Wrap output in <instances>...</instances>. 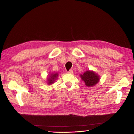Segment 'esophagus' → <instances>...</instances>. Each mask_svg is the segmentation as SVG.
<instances>
[{
    "label": "esophagus",
    "mask_w": 134,
    "mask_h": 134,
    "mask_svg": "<svg viewBox=\"0 0 134 134\" xmlns=\"http://www.w3.org/2000/svg\"><path fill=\"white\" fill-rule=\"evenodd\" d=\"M68 73L69 74H72V73H73V70H72V69H70L69 71H68Z\"/></svg>",
    "instance_id": "obj_1"
}]
</instances>
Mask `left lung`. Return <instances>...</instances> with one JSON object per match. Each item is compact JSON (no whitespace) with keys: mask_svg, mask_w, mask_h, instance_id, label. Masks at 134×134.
Masks as SVG:
<instances>
[{"mask_svg":"<svg viewBox=\"0 0 134 134\" xmlns=\"http://www.w3.org/2000/svg\"><path fill=\"white\" fill-rule=\"evenodd\" d=\"M81 79L83 80L87 87H93L98 83L99 76L93 71L88 70L80 75Z\"/></svg>","mask_w":134,"mask_h":134,"instance_id":"obj_1","label":"left lung"}]
</instances>
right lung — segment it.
<instances>
[{
  "mask_svg": "<svg viewBox=\"0 0 134 134\" xmlns=\"http://www.w3.org/2000/svg\"><path fill=\"white\" fill-rule=\"evenodd\" d=\"M58 73H51L49 75V76L47 78V83L50 85L53 84L55 82V80L58 78Z\"/></svg>",
  "mask_w": 134,
  "mask_h": 134,
  "instance_id": "1",
  "label": "right lung"
}]
</instances>
